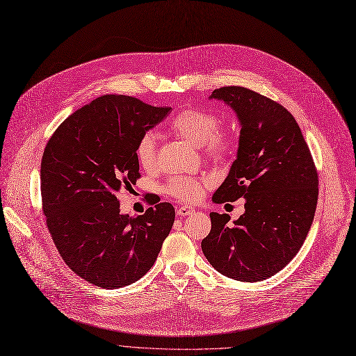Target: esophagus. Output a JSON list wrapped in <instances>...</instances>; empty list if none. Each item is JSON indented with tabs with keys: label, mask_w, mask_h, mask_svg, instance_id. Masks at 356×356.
Instances as JSON below:
<instances>
[{
	"label": "esophagus",
	"mask_w": 356,
	"mask_h": 356,
	"mask_svg": "<svg viewBox=\"0 0 356 356\" xmlns=\"http://www.w3.org/2000/svg\"><path fill=\"white\" fill-rule=\"evenodd\" d=\"M195 211H193V208H191V207H180L179 209H177V215L179 216H189V215H192Z\"/></svg>",
	"instance_id": "esophagus-1"
}]
</instances>
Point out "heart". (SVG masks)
I'll list each match as a JSON object with an SVG mask.
<instances>
[{
    "instance_id": "heart-1",
    "label": "heart",
    "mask_w": 356,
    "mask_h": 356,
    "mask_svg": "<svg viewBox=\"0 0 356 356\" xmlns=\"http://www.w3.org/2000/svg\"><path fill=\"white\" fill-rule=\"evenodd\" d=\"M173 133L200 147L202 154L213 161L225 160L236 147V134L229 127L220 125L219 117L211 109L186 108L173 118ZM136 157L143 168L152 170L157 164V137L153 131L141 136L136 147ZM211 180L204 176H173L165 181V192L186 203L202 197Z\"/></svg>"
}]
</instances>
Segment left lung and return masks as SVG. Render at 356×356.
Listing matches in <instances>:
<instances>
[{
    "label": "left lung",
    "mask_w": 356,
    "mask_h": 356,
    "mask_svg": "<svg viewBox=\"0 0 356 356\" xmlns=\"http://www.w3.org/2000/svg\"><path fill=\"white\" fill-rule=\"evenodd\" d=\"M211 98L234 108L241 122L238 156L213 195L215 203L245 199V213L229 225L211 213L202 251L220 274L263 282L302 248L319 197V176L302 129L278 102L244 86L215 89Z\"/></svg>",
    "instance_id": "1"
}]
</instances>
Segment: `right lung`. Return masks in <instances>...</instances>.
Segmentation results:
<instances>
[{"label": "right lung", "instance_id": "add662e5", "mask_svg": "<svg viewBox=\"0 0 356 356\" xmlns=\"http://www.w3.org/2000/svg\"><path fill=\"white\" fill-rule=\"evenodd\" d=\"M170 106L104 95L54 131L42 157L47 229L66 266L101 289L140 280L156 263L175 223L172 203L148 199L138 216L120 213L117 193L141 177L136 147Z\"/></svg>", "mask_w": 356, "mask_h": 356}]
</instances>
